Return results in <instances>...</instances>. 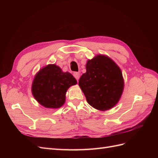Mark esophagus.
<instances>
[{"mask_svg":"<svg viewBox=\"0 0 158 158\" xmlns=\"http://www.w3.org/2000/svg\"><path fill=\"white\" fill-rule=\"evenodd\" d=\"M73 75H74V78H75L76 80H79V78H80V73H77V72H75V73H74Z\"/></svg>","mask_w":158,"mask_h":158,"instance_id":"1","label":"esophagus"}]
</instances>
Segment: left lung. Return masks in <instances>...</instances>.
<instances>
[{
  "label": "left lung",
  "mask_w": 158,
  "mask_h": 158,
  "mask_svg": "<svg viewBox=\"0 0 158 158\" xmlns=\"http://www.w3.org/2000/svg\"><path fill=\"white\" fill-rule=\"evenodd\" d=\"M78 84L87 102L101 111L115 106L124 88L121 69L111 59L103 55L87 62L86 73L81 76Z\"/></svg>",
  "instance_id": "left-lung-1"
}]
</instances>
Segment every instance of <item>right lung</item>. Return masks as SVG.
<instances>
[{
    "label": "right lung",
    "instance_id": "right-lung-1",
    "mask_svg": "<svg viewBox=\"0 0 158 158\" xmlns=\"http://www.w3.org/2000/svg\"><path fill=\"white\" fill-rule=\"evenodd\" d=\"M77 84L70 73H63L55 64H49L40 70L33 80L31 91L33 97L47 108H59L65 102L68 88Z\"/></svg>",
    "mask_w": 158,
    "mask_h": 158
}]
</instances>
